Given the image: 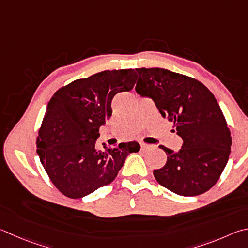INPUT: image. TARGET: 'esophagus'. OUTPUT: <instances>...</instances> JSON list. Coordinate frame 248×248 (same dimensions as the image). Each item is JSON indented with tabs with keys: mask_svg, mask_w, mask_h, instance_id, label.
<instances>
[{
	"mask_svg": "<svg viewBox=\"0 0 248 248\" xmlns=\"http://www.w3.org/2000/svg\"><path fill=\"white\" fill-rule=\"evenodd\" d=\"M140 145H141L142 148H147V147L153 146V145H150V144H146V143H144V142H140Z\"/></svg>",
	"mask_w": 248,
	"mask_h": 248,
	"instance_id": "esophagus-1",
	"label": "esophagus"
}]
</instances>
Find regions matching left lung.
Segmentation results:
<instances>
[{"mask_svg": "<svg viewBox=\"0 0 248 248\" xmlns=\"http://www.w3.org/2000/svg\"><path fill=\"white\" fill-rule=\"evenodd\" d=\"M136 91L155 103L164 118L173 121L183 140L181 150L161 146L167 154L157 182L182 196L202 194L213 187L226 167L232 139L214 94L200 81L164 68H138Z\"/></svg>", "mask_w": 248, "mask_h": 248, "instance_id": "8db88e82", "label": "left lung"}]
</instances>
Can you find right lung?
Listing matches in <instances>:
<instances>
[{
	"label": "right lung",
	"instance_id": "add662e5",
	"mask_svg": "<svg viewBox=\"0 0 248 248\" xmlns=\"http://www.w3.org/2000/svg\"><path fill=\"white\" fill-rule=\"evenodd\" d=\"M137 78L134 69L104 70L73 81L48 102L37 153L54 186L67 197L82 199L109 184L129 154L140 151L137 142L96 147L98 130L112 114V97L132 90Z\"/></svg>",
	"mask_w": 248,
	"mask_h": 248
}]
</instances>
